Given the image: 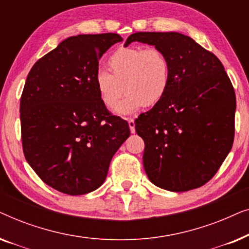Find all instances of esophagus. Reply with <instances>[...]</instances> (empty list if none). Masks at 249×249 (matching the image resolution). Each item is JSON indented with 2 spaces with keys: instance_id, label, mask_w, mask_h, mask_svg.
Listing matches in <instances>:
<instances>
[{
  "instance_id": "esophagus-1",
  "label": "esophagus",
  "mask_w": 249,
  "mask_h": 249,
  "mask_svg": "<svg viewBox=\"0 0 249 249\" xmlns=\"http://www.w3.org/2000/svg\"><path fill=\"white\" fill-rule=\"evenodd\" d=\"M128 124H129V128H130V132L131 134H135L136 129H135V120L132 118L128 119Z\"/></svg>"
}]
</instances>
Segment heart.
Returning <instances> with one entry per match:
<instances>
[{
    "label": "heart",
    "mask_w": 249,
    "mask_h": 249,
    "mask_svg": "<svg viewBox=\"0 0 249 249\" xmlns=\"http://www.w3.org/2000/svg\"><path fill=\"white\" fill-rule=\"evenodd\" d=\"M110 73L97 71L94 84L104 107L119 114H131L142 107H154L168 93L171 67L165 53L156 47L127 46L115 51L107 61ZM124 88L122 89V87Z\"/></svg>",
    "instance_id": "1"
}]
</instances>
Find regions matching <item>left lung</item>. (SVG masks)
<instances>
[{
  "label": "left lung",
  "mask_w": 249,
  "mask_h": 249,
  "mask_svg": "<svg viewBox=\"0 0 249 249\" xmlns=\"http://www.w3.org/2000/svg\"><path fill=\"white\" fill-rule=\"evenodd\" d=\"M165 53L171 83L163 100L136 119L151 182L169 192L198 188L213 178L232 147L236 95L221 61L183 34L135 33Z\"/></svg>",
  "instance_id": "obj_1"
}]
</instances>
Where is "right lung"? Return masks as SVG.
Listing matches in <instances>:
<instances>
[{
  "label": "right lung",
  "mask_w": 249,
  "mask_h": 249,
  "mask_svg": "<svg viewBox=\"0 0 249 249\" xmlns=\"http://www.w3.org/2000/svg\"><path fill=\"white\" fill-rule=\"evenodd\" d=\"M118 34L72 36L34 64L20 100L23 154L46 185L67 195L102 186L128 122L111 115L94 78Z\"/></svg>",
  "instance_id": "add662e5"
}]
</instances>
